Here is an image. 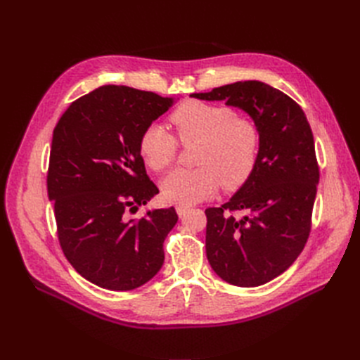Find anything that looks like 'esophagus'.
Masks as SVG:
<instances>
[{
  "label": "esophagus",
  "mask_w": 360,
  "mask_h": 360,
  "mask_svg": "<svg viewBox=\"0 0 360 360\" xmlns=\"http://www.w3.org/2000/svg\"><path fill=\"white\" fill-rule=\"evenodd\" d=\"M176 210H177V213H179V217H183L184 213H186V212L189 210V207H188V206H183V204H177Z\"/></svg>",
  "instance_id": "1"
}]
</instances>
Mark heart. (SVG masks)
<instances>
[{"label":"heart","mask_w":360,"mask_h":360,"mask_svg":"<svg viewBox=\"0 0 360 360\" xmlns=\"http://www.w3.org/2000/svg\"><path fill=\"white\" fill-rule=\"evenodd\" d=\"M171 122L183 145L198 142L195 169H176L162 181L163 197L183 206L212 197L219 188L238 189L256 167L259 133L255 124L239 118L224 104L191 100L171 113ZM139 151L154 171L167 169L176 159L177 141L159 124L141 134Z\"/></svg>","instance_id":"1"}]
</instances>
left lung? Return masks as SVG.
I'll use <instances>...</instances> for the list:
<instances>
[{
  "instance_id": "8db88e82",
  "label": "left lung",
  "mask_w": 360,
  "mask_h": 360,
  "mask_svg": "<svg viewBox=\"0 0 360 360\" xmlns=\"http://www.w3.org/2000/svg\"><path fill=\"white\" fill-rule=\"evenodd\" d=\"M191 96L226 101L255 121L256 167L226 204L206 209V255L227 283L265 285L294 264L309 238L319 180L312 130L290 96L257 80ZM233 211L245 215L235 217Z\"/></svg>"
}]
</instances>
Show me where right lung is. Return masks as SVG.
<instances>
[{"mask_svg":"<svg viewBox=\"0 0 360 360\" xmlns=\"http://www.w3.org/2000/svg\"><path fill=\"white\" fill-rule=\"evenodd\" d=\"M174 98L108 84L75 100L53 131L46 186L66 259L91 283L131 290L163 265V240L179 219L176 209L129 213L159 189L145 171L142 131Z\"/></svg>","mask_w":360,"mask_h":360,"instance_id":"obj_1","label":"right lung"}]
</instances>
